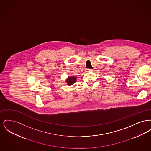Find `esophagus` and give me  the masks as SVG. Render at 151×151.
<instances>
[{
  "label": "esophagus",
  "mask_w": 151,
  "mask_h": 151,
  "mask_svg": "<svg viewBox=\"0 0 151 151\" xmlns=\"http://www.w3.org/2000/svg\"><path fill=\"white\" fill-rule=\"evenodd\" d=\"M89 71H93V70L92 69H89V68L86 69V72H89Z\"/></svg>",
  "instance_id": "esophagus-1"
}]
</instances>
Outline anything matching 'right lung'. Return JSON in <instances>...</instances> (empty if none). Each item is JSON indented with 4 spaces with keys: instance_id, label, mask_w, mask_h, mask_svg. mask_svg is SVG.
<instances>
[{
    "instance_id": "1",
    "label": "right lung",
    "mask_w": 151,
    "mask_h": 151,
    "mask_svg": "<svg viewBox=\"0 0 151 151\" xmlns=\"http://www.w3.org/2000/svg\"><path fill=\"white\" fill-rule=\"evenodd\" d=\"M77 78L75 76H68V78L66 79V83H67L68 86H71L74 83H76Z\"/></svg>"
}]
</instances>
